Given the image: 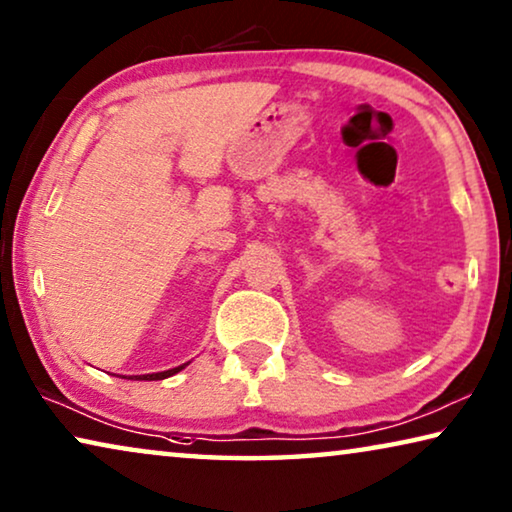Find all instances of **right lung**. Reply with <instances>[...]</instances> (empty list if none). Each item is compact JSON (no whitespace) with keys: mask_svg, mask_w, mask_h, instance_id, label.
Listing matches in <instances>:
<instances>
[{"mask_svg":"<svg viewBox=\"0 0 512 512\" xmlns=\"http://www.w3.org/2000/svg\"><path fill=\"white\" fill-rule=\"evenodd\" d=\"M186 368V363L183 365H179V368H172V370H165V372H154V375H135V377H131V379H137V381H156V379H167V377H172V375H177L179 370H183Z\"/></svg>","mask_w":512,"mask_h":512,"instance_id":"right-lung-1","label":"right lung"}]
</instances>
